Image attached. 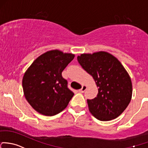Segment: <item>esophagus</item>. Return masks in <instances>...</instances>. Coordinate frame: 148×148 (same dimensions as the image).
<instances>
[{
    "label": "esophagus",
    "instance_id": "esophagus-1",
    "mask_svg": "<svg viewBox=\"0 0 148 148\" xmlns=\"http://www.w3.org/2000/svg\"><path fill=\"white\" fill-rule=\"evenodd\" d=\"M86 88H87V86H86V85H83L82 87V88H81V89H79V91L82 93H84L85 91H86Z\"/></svg>",
    "mask_w": 148,
    "mask_h": 148
}]
</instances>
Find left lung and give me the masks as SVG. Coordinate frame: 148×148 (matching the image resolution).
<instances>
[{"mask_svg":"<svg viewBox=\"0 0 148 148\" xmlns=\"http://www.w3.org/2000/svg\"><path fill=\"white\" fill-rule=\"evenodd\" d=\"M77 60L98 87L97 96L87 100L91 114L101 121L119 117L130 103L133 94L131 79L121 62L103 51L82 54Z\"/></svg>","mask_w":148,"mask_h":148,"instance_id":"1","label":"left lung"}]
</instances>
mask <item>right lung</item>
Wrapping results in <instances>:
<instances>
[{
  "label": "right lung",
  "instance_id": "1",
  "mask_svg": "<svg viewBox=\"0 0 148 148\" xmlns=\"http://www.w3.org/2000/svg\"><path fill=\"white\" fill-rule=\"evenodd\" d=\"M74 57V54L53 49L39 56L26 70L23 78V93L39 113L52 116L66 108L74 93L67 88L62 72Z\"/></svg>",
  "mask_w": 148,
  "mask_h": 148
}]
</instances>
